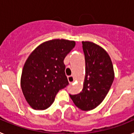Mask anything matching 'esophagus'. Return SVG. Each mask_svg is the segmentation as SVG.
Instances as JSON below:
<instances>
[{
    "mask_svg": "<svg viewBox=\"0 0 134 134\" xmlns=\"http://www.w3.org/2000/svg\"><path fill=\"white\" fill-rule=\"evenodd\" d=\"M68 82H69L70 85H72V84L74 81V77H73L72 76H68Z\"/></svg>",
    "mask_w": 134,
    "mask_h": 134,
    "instance_id": "obj_1",
    "label": "esophagus"
}]
</instances>
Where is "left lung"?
<instances>
[{
    "label": "left lung",
    "mask_w": 134,
    "mask_h": 134,
    "mask_svg": "<svg viewBox=\"0 0 134 134\" xmlns=\"http://www.w3.org/2000/svg\"><path fill=\"white\" fill-rule=\"evenodd\" d=\"M85 58L83 88L77 94H70L74 105L82 111L99 106L111 88L114 71L109 55L103 48L91 41H82Z\"/></svg>",
    "instance_id": "left-lung-1"
}]
</instances>
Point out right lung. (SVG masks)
Instances as JSON below:
<instances>
[{"label":"right lung","mask_w":134,"mask_h":134,"mask_svg":"<svg viewBox=\"0 0 134 134\" xmlns=\"http://www.w3.org/2000/svg\"><path fill=\"white\" fill-rule=\"evenodd\" d=\"M75 41L53 40L37 47L23 66L21 86L26 100L36 110L50 107L60 90L69 82L64 60L74 48Z\"/></svg>","instance_id":"1"}]
</instances>
